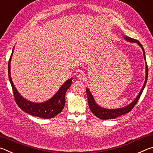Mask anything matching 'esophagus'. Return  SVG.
<instances>
[{
  "instance_id": "obj_1",
  "label": "esophagus",
  "mask_w": 153,
  "mask_h": 153,
  "mask_svg": "<svg viewBox=\"0 0 153 153\" xmlns=\"http://www.w3.org/2000/svg\"><path fill=\"white\" fill-rule=\"evenodd\" d=\"M77 79L82 80V79H85V77H86V76H85V74L84 73V72L81 71V72H80V73H79L78 75H77Z\"/></svg>"
}]
</instances>
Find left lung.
I'll use <instances>...</instances> for the list:
<instances>
[{
  "instance_id": "left-lung-1",
  "label": "left lung",
  "mask_w": 153,
  "mask_h": 153,
  "mask_svg": "<svg viewBox=\"0 0 153 153\" xmlns=\"http://www.w3.org/2000/svg\"><path fill=\"white\" fill-rule=\"evenodd\" d=\"M123 38L124 39L129 42L136 43L137 45H138V46H140V47H141L142 51H143L144 59L145 61V63H146V65H146V67H145V68H146V77H145V81H144L143 86H142L141 90L140 91L139 94L136 97L135 99H134L133 101L130 103V104H129L128 105H127L126 107H122V108H113V109L106 108L100 107V105H98L97 103L96 102L94 97L92 96V93L90 92L88 88H86V94H87L88 101V105H89L90 109L91 110L92 113L94 114L96 117H98L99 119H100V120H111V119H115L117 117H120L121 115H124V114L129 113V111H130L134 107V106H135L137 102H138V100H139L140 97L142 92H143L144 87L146 84L147 78H148L149 69H148V66H147L146 56H145V52H144V49L143 48V46H142L141 44L140 43L139 41H138L137 40L133 39V38H129L127 36H123Z\"/></svg>"
}]
</instances>
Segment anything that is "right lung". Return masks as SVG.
Returning a JSON list of instances; mask_svg holds the SVG:
<instances>
[{
    "label": "right lung",
    "instance_id": "1",
    "mask_svg": "<svg viewBox=\"0 0 153 153\" xmlns=\"http://www.w3.org/2000/svg\"><path fill=\"white\" fill-rule=\"evenodd\" d=\"M14 48L15 46L13 48L11 57L9 61L8 74L9 81L11 84L13 91L15 102L19 108H22L25 113L32 116L43 119H51L55 117L61 112L65 105V93L69 88L71 86L72 77L67 79L56 92V94L45 102H34L25 99L17 91L11 77V61Z\"/></svg>",
    "mask_w": 153,
    "mask_h": 153
}]
</instances>
